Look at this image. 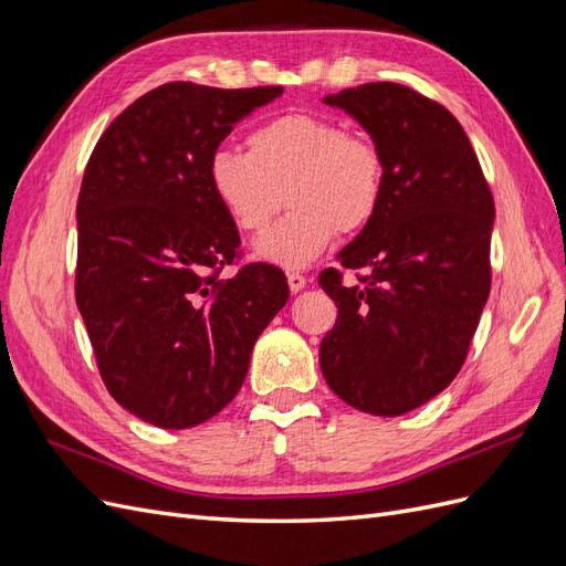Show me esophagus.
I'll return each mask as SVG.
<instances>
[{
	"label": "esophagus",
	"instance_id": "obj_1",
	"mask_svg": "<svg viewBox=\"0 0 566 566\" xmlns=\"http://www.w3.org/2000/svg\"><path fill=\"white\" fill-rule=\"evenodd\" d=\"M304 285H306V279L302 276V273H287L290 293H300V290H304Z\"/></svg>",
	"mask_w": 566,
	"mask_h": 566
}]
</instances>
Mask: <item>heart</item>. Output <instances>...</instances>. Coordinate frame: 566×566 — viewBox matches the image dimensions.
Instances as JSON below:
<instances>
[{"mask_svg": "<svg viewBox=\"0 0 566 566\" xmlns=\"http://www.w3.org/2000/svg\"><path fill=\"white\" fill-rule=\"evenodd\" d=\"M250 150L219 146L208 160L217 202L245 233H262L283 205L293 210L254 248L256 260L304 269L335 233H358L385 198V156L370 136L335 117L287 113L248 136Z\"/></svg>", "mask_w": 566, "mask_h": 566, "instance_id": "heart-1", "label": "heart"}]
</instances>
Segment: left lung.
Here are the masks:
<instances>
[{
    "mask_svg": "<svg viewBox=\"0 0 566 566\" xmlns=\"http://www.w3.org/2000/svg\"><path fill=\"white\" fill-rule=\"evenodd\" d=\"M361 125L385 156L380 212L318 283L335 328L318 361L342 401L403 416L447 389L465 364L491 290L493 196L458 119L403 84L368 82L323 98Z\"/></svg>",
    "mask_w": 566,
    "mask_h": 566,
    "instance_id": "8db88e82",
    "label": "left lung"
}]
</instances>
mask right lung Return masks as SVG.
<instances>
[{
  "mask_svg": "<svg viewBox=\"0 0 566 566\" xmlns=\"http://www.w3.org/2000/svg\"><path fill=\"white\" fill-rule=\"evenodd\" d=\"M283 87L167 82L119 113L84 169L75 300L111 397L163 430L217 416L241 389L256 337L287 297L285 273L248 264L208 160Z\"/></svg>",
  "mask_w": 566,
  "mask_h": 566,
  "instance_id": "obj_1",
  "label": "right lung"
}]
</instances>
